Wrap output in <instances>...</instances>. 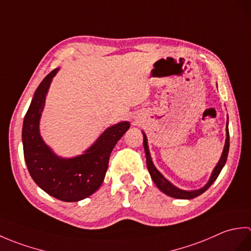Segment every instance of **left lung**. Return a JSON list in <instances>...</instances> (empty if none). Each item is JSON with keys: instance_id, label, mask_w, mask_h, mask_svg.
<instances>
[{"instance_id": "1", "label": "left lung", "mask_w": 251, "mask_h": 251, "mask_svg": "<svg viewBox=\"0 0 251 251\" xmlns=\"http://www.w3.org/2000/svg\"><path fill=\"white\" fill-rule=\"evenodd\" d=\"M228 122V120H227ZM143 147H145V151H146V156H147V167L149 173L151 175V178L154 181V183L156 184L157 188L161 190L162 192H164L165 194H167L168 196L175 197V199H180V200H191L194 199V197L199 196L201 194L204 193L206 190H208L210 188V185L215 182V180L218 178L220 172L222 170L223 166L226 162L227 158V154H228V148H230V136H228V128H227V123H226V145H225V149H223V153L221 155V158L219 163L216 166V168L214 169V172L211 174V177L208 181V183L201 188L200 190L196 191H183L180 190L178 188H176L175 185H173L172 183L169 182L168 180L165 179L163 177V175L158 172V170L154 167V165L152 163V159L150 156V152H149V147H148V140L146 135L143 134Z\"/></svg>"}]
</instances>
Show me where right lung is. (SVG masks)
<instances>
[{
  "mask_svg": "<svg viewBox=\"0 0 251 251\" xmlns=\"http://www.w3.org/2000/svg\"><path fill=\"white\" fill-rule=\"evenodd\" d=\"M57 71L52 70L39 85L25 113L24 155L30 176L42 190L63 201H77L92 195L102 184L110 154L130 124L121 122L110 127L83 155L68 159L56 156L42 140L39 122L47 90Z\"/></svg>",
  "mask_w": 251,
  "mask_h": 251,
  "instance_id": "1",
  "label": "right lung"
}]
</instances>
